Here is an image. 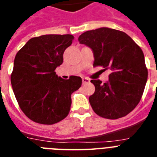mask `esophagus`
<instances>
[{
	"label": "esophagus",
	"mask_w": 157,
	"mask_h": 157,
	"mask_svg": "<svg viewBox=\"0 0 157 157\" xmlns=\"http://www.w3.org/2000/svg\"><path fill=\"white\" fill-rule=\"evenodd\" d=\"M82 84H86V83H88L90 82V79H88L87 78H82Z\"/></svg>",
	"instance_id": "obj_1"
}]
</instances>
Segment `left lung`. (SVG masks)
Returning <instances> with one entry per match:
<instances>
[{
	"instance_id": "left-lung-1",
	"label": "left lung",
	"mask_w": 157,
	"mask_h": 157,
	"mask_svg": "<svg viewBox=\"0 0 157 157\" xmlns=\"http://www.w3.org/2000/svg\"><path fill=\"white\" fill-rule=\"evenodd\" d=\"M78 41L92 50L93 66L112 71L105 83L91 80L96 87L89 97L94 112L108 119L126 116L140 103L147 80L142 49L127 34L108 27L86 31Z\"/></svg>"
}]
</instances>
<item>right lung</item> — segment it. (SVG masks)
Segmentation results:
<instances>
[{
  "instance_id": "add662e5",
  "label": "right lung",
  "mask_w": 157,
  "mask_h": 157,
  "mask_svg": "<svg viewBox=\"0 0 157 157\" xmlns=\"http://www.w3.org/2000/svg\"><path fill=\"white\" fill-rule=\"evenodd\" d=\"M73 40L72 35L34 37L15 56L10 77L13 93L20 109L35 122L52 125L69 114L71 94L81 86L82 78L63 79L55 70Z\"/></svg>"
}]
</instances>
